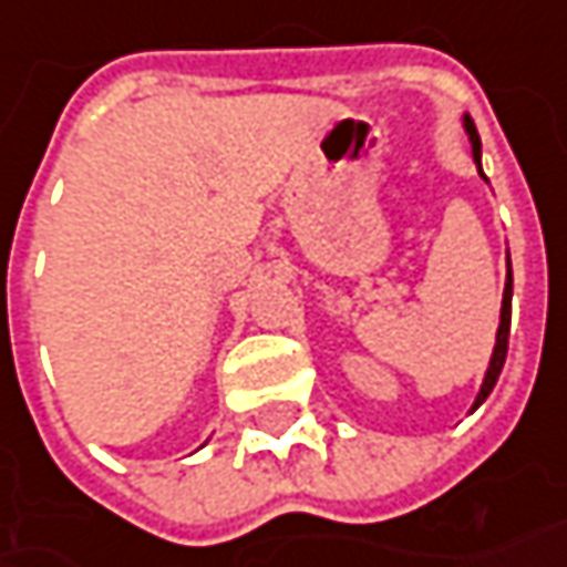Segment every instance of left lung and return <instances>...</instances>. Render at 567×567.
Returning a JSON list of instances; mask_svg holds the SVG:
<instances>
[{
    "mask_svg": "<svg viewBox=\"0 0 567 567\" xmlns=\"http://www.w3.org/2000/svg\"><path fill=\"white\" fill-rule=\"evenodd\" d=\"M462 126H465L468 142H472V154H475L477 173L484 176V171H481V138H477L475 123H472V117H468V114L462 117ZM484 179H487V176H484ZM509 326H512V260H509V251H506V288H503V307H499V329H496L494 353H491V363H487V372H484V381H481V391H477L475 403H472V413H475L477 406H481V403L491 396L496 379H499V372H503V363H506V350H509Z\"/></svg>",
    "mask_w": 567,
    "mask_h": 567,
    "instance_id": "1",
    "label": "left lung"
}]
</instances>
